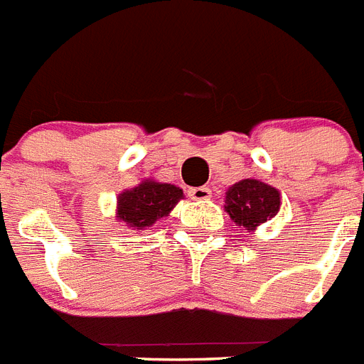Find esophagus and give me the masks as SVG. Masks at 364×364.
<instances>
[{"label":"esophagus","mask_w":364,"mask_h":364,"mask_svg":"<svg viewBox=\"0 0 364 364\" xmlns=\"http://www.w3.org/2000/svg\"><path fill=\"white\" fill-rule=\"evenodd\" d=\"M188 196L196 202H203V200H209L211 198V188L209 187H192L188 188Z\"/></svg>","instance_id":"1"}]
</instances>
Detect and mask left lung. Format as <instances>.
<instances>
[{"mask_svg":"<svg viewBox=\"0 0 364 364\" xmlns=\"http://www.w3.org/2000/svg\"><path fill=\"white\" fill-rule=\"evenodd\" d=\"M280 208V192L256 179H243L226 192V213L237 226L254 230Z\"/></svg>","mask_w":364,"mask_h":364,"instance_id":"left-lung-1","label":"left lung"}]
</instances>
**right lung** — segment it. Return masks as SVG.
<instances>
[{
	"instance_id": "add662e5",
	"label": "right lung",
	"mask_w": 364,
	"mask_h": 364,
	"mask_svg": "<svg viewBox=\"0 0 364 364\" xmlns=\"http://www.w3.org/2000/svg\"><path fill=\"white\" fill-rule=\"evenodd\" d=\"M183 191L168 183L141 181L138 187L125 191L117 198V217L134 230L149 228L176 208Z\"/></svg>"
}]
</instances>
